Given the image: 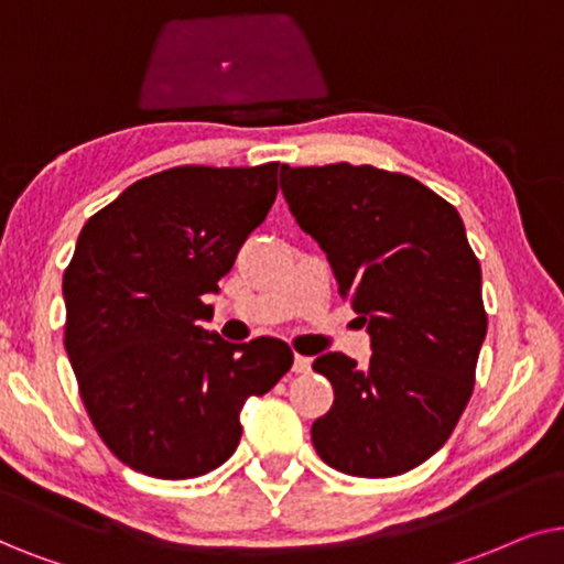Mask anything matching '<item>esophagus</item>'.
<instances>
[{"mask_svg":"<svg viewBox=\"0 0 564 564\" xmlns=\"http://www.w3.org/2000/svg\"><path fill=\"white\" fill-rule=\"evenodd\" d=\"M294 371L296 373H310L312 371V358L302 356V352H296V356H294Z\"/></svg>","mask_w":564,"mask_h":564,"instance_id":"1","label":"esophagus"}]
</instances>
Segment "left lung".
Listing matches in <instances>:
<instances>
[{
  "instance_id": "left-lung-1",
  "label": "left lung",
  "mask_w": 564,
  "mask_h": 564,
  "mask_svg": "<svg viewBox=\"0 0 564 564\" xmlns=\"http://www.w3.org/2000/svg\"><path fill=\"white\" fill-rule=\"evenodd\" d=\"M281 191L373 350L364 369L345 352L312 364L335 392L312 444L345 475H404L446 444L475 389L487 312L462 216L415 177L371 164H286Z\"/></svg>"
}]
</instances>
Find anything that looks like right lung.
I'll use <instances>...</instances> for the list:
<instances>
[{"mask_svg": "<svg viewBox=\"0 0 564 564\" xmlns=\"http://www.w3.org/2000/svg\"><path fill=\"white\" fill-rule=\"evenodd\" d=\"M286 164H180L141 177L82 227L64 270V345L102 444L126 467L191 479L242 438L247 397L294 364L275 337L208 335L206 294L265 221Z\"/></svg>", "mask_w": 564, "mask_h": 564, "instance_id": "1", "label": "right lung"}]
</instances>
